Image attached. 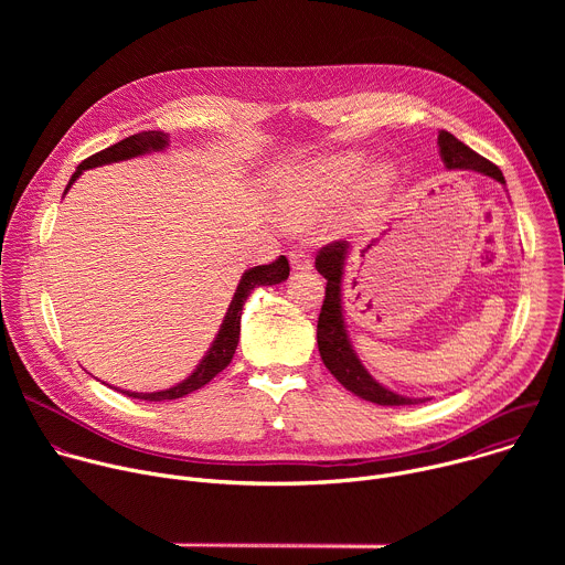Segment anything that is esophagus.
I'll return each mask as SVG.
<instances>
[{
    "instance_id": "1",
    "label": "esophagus",
    "mask_w": 565,
    "mask_h": 565,
    "mask_svg": "<svg viewBox=\"0 0 565 565\" xmlns=\"http://www.w3.org/2000/svg\"><path fill=\"white\" fill-rule=\"evenodd\" d=\"M290 266L295 270H310L312 268V255L303 248L299 250H290Z\"/></svg>"
}]
</instances>
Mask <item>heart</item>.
I'll return each instance as SVG.
<instances>
[{
    "instance_id": "1",
    "label": "heart",
    "mask_w": 565,
    "mask_h": 565,
    "mask_svg": "<svg viewBox=\"0 0 565 565\" xmlns=\"http://www.w3.org/2000/svg\"><path fill=\"white\" fill-rule=\"evenodd\" d=\"M355 168H358L355 158H335L327 168L312 172V177L303 179L297 185H290V190H288L290 221L299 223V221L315 216L321 207H324L329 196H333L342 190V185L351 179ZM384 185H386V174L375 172L373 179H369V183L364 185V196L369 201L377 199L384 192Z\"/></svg>"
}]
</instances>
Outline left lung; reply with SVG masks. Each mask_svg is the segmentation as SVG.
I'll return each instance as SVG.
<instances>
[{"label": "left lung", "instance_id": "left-lung-1", "mask_svg": "<svg viewBox=\"0 0 565 565\" xmlns=\"http://www.w3.org/2000/svg\"><path fill=\"white\" fill-rule=\"evenodd\" d=\"M438 145H440V156L449 170H473L497 179L499 183H505L503 172L494 163H490L488 158H482L480 153L469 149L454 134L440 129ZM347 255H349V244L340 238V241H333V244H327L315 257V268L327 279L324 303H321L319 319H317L319 355L324 360L327 369L338 377V382L347 386L351 393L384 407L414 405V402H420V399L397 395L386 386H382L380 382H375L351 349V342L344 329V315H342V275H344Z\"/></svg>", "mask_w": 565, "mask_h": 565}]
</instances>
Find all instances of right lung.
I'll use <instances>...</instances> for the list:
<instances>
[{"label": "right lung", "instance_id": "add662e5", "mask_svg": "<svg viewBox=\"0 0 565 565\" xmlns=\"http://www.w3.org/2000/svg\"><path fill=\"white\" fill-rule=\"evenodd\" d=\"M168 145V136L163 131H138L89 158H85L83 163L77 166L75 174L71 177L68 185L83 174V170L89 168H98V166H107V163H116V160H125V158H134L140 156L145 151H156L163 149ZM66 185V190H68ZM290 275V266L288 259L281 255L279 259H275L273 264H264V266H255L250 268L244 277H241V284L234 292V299L225 312V319L221 324V331L212 344V349L207 351V355L203 358V362L196 366V371L183 380L181 384L168 388V391H156V393H129V391H120L129 397H138V399H149V402H160V399H177L183 397L196 388H201L203 384H207L216 373H221L230 362L232 355L236 351L238 344V333H241V310H244V303L250 295V290H255L257 286H273V284H281L286 277Z\"/></svg>", "mask_w": 565, "mask_h": 565}]
</instances>
